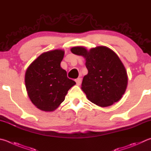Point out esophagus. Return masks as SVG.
<instances>
[{"label": "esophagus", "mask_w": 151, "mask_h": 151, "mask_svg": "<svg viewBox=\"0 0 151 151\" xmlns=\"http://www.w3.org/2000/svg\"><path fill=\"white\" fill-rule=\"evenodd\" d=\"M75 82L77 84V85H80L81 84V82H82V79L81 78H78L75 79Z\"/></svg>", "instance_id": "obj_1"}]
</instances>
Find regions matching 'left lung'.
Segmentation results:
<instances>
[{"mask_svg":"<svg viewBox=\"0 0 151 151\" xmlns=\"http://www.w3.org/2000/svg\"><path fill=\"white\" fill-rule=\"evenodd\" d=\"M70 51L86 59L88 72L84 76L81 89L90 102L104 108L121 100L127 88V74L114 51L106 46H98L90 50L76 46Z\"/></svg>","mask_w":151,"mask_h":151,"instance_id":"8db88e82","label":"left lung"}]
</instances>
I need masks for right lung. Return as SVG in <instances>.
<instances>
[{
	"label": "right lung",
	"instance_id": "obj_1",
	"mask_svg": "<svg viewBox=\"0 0 151 151\" xmlns=\"http://www.w3.org/2000/svg\"><path fill=\"white\" fill-rule=\"evenodd\" d=\"M65 51L44 52L27 68L25 84L32 102L40 110L53 111L65 100L68 90L75 85L61 67Z\"/></svg>",
	"mask_w": 151,
	"mask_h": 151
}]
</instances>
